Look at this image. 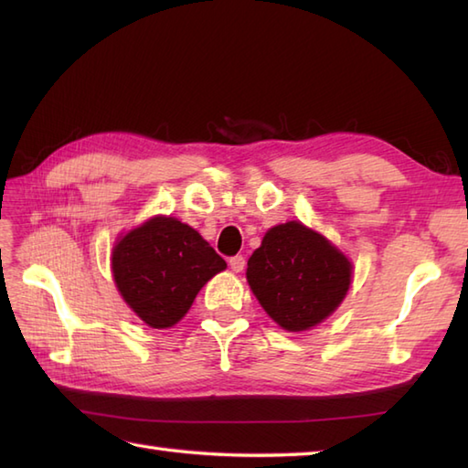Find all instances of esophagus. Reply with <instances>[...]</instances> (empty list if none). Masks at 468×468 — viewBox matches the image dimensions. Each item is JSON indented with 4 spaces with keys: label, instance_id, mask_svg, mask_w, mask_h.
<instances>
[{
    "label": "esophagus",
    "instance_id": "esophagus-1",
    "mask_svg": "<svg viewBox=\"0 0 468 468\" xmlns=\"http://www.w3.org/2000/svg\"><path fill=\"white\" fill-rule=\"evenodd\" d=\"M229 267H231V271L235 273H241L245 270V257L243 255H235L229 260Z\"/></svg>",
    "mask_w": 468,
    "mask_h": 468
}]
</instances>
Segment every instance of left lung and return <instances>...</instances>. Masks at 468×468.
I'll list each match as a JSON object with an SVG mask.
<instances>
[{"label": "left lung", "instance_id": "left-lung-1", "mask_svg": "<svg viewBox=\"0 0 468 468\" xmlns=\"http://www.w3.org/2000/svg\"><path fill=\"white\" fill-rule=\"evenodd\" d=\"M247 282L261 307L287 332H305L342 303L352 263L300 221L271 227L247 261Z\"/></svg>", "mask_w": 468, "mask_h": 468}]
</instances>
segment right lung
<instances>
[{
  "instance_id": "add662e5",
  "label": "right lung",
  "mask_w": 468,
  "mask_h": 468,
  "mask_svg": "<svg viewBox=\"0 0 468 468\" xmlns=\"http://www.w3.org/2000/svg\"><path fill=\"white\" fill-rule=\"evenodd\" d=\"M225 267L223 257L175 217L148 218L121 237L112 250L118 292L156 330L181 322L201 287Z\"/></svg>"
}]
</instances>
